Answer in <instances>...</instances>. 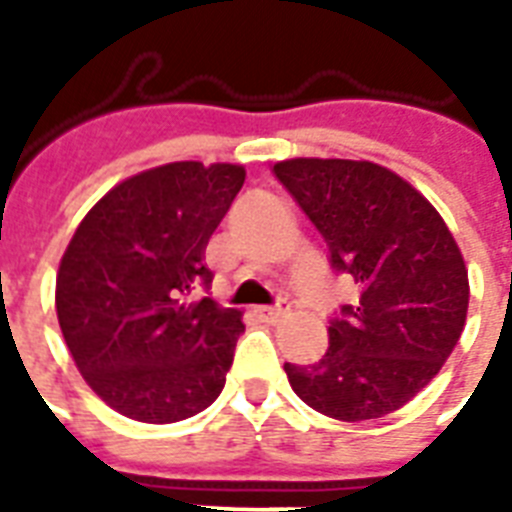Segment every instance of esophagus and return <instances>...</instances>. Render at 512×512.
<instances>
[{"label": "esophagus", "mask_w": 512, "mask_h": 512, "mask_svg": "<svg viewBox=\"0 0 512 512\" xmlns=\"http://www.w3.org/2000/svg\"><path fill=\"white\" fill-rule=\"evenodd\" d=\"M289 313V305L287 303H279V305H265V308H257V316L268 324H279L284 316Z\"/></svg>", "instance_id": "1"}]
</instances>
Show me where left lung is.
<instances>
[{
    "label": "left lung",
    "mask_w": 512,
    "mask_h": 512,
    "mask_svg": "<svg viewBox=\"0 0 512 512\" xmlns=\"http://www.w3.org/2000/svg\"><path fill=\"white\" fill-rule=\"evenodd\" d=\"M273 175L361 295L329 321L316 364H284L316 412L377 420L409 404L444 366L468 316V268L444 217L396 172L350 159H287Z\"/></svg>",
    "instance_id": "1"
}]
</instances>
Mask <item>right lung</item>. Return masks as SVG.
<instances>
[{
    "mask_svg": "<svg viewBox=\"0 0 512 512\" xmlns=\"http://www.w3.org/2000/svg\"><path fill=\"white\" fill-rule=\"evenodd\" d=\"M244 177L239 164L201 162L127 177L60 260V332L87 385L130 420H185L223 390L241 313L191 295L212 284L204 249Z\"/></svg>",
    "mask_w": 512,
    "mask_h": 512,
    "instance_id": "add662e5",
    "label": "right lung"
}]
</instances>
